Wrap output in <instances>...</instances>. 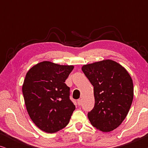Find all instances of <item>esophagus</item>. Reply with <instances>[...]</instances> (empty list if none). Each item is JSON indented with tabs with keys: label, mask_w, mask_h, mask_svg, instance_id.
Here are the masks:
<instances>
[{
	"label": "esophagus",
	"mask_w": 148,
	"mask_h": 148,
	"mask_svg": "<svg viewBox=\"0 0 148 148\" xmlns=\"http://www.w3.org/2000/svg\"><path fill=\"white\" fill-rule=\"evenodd\" d=\"M77 104H78L79 106H81V105H82V100H81V99H79V100H77Z\"/></svg>",
	"instance_id": "34e87169"
}]
</instances>
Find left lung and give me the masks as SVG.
<instances>
[{"instance_id":"1","label":"left lung","mask_w":148,"mask_h":148,"mask_svg":"<svg viewBox=\"0 0 148 148\" xmlns=\"http://www.w3.org/2000/svg\"><path fill=\"white\" fill-rule=\"evenodd\" d=\"M82 71L94 86L95 104L88 113L91 124L103 132L114 130L132 104V79L123 66L111 60L84 65Z\"/></svg>"}]
</instances>
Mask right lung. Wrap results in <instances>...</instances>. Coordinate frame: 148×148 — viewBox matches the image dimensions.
Returning a JSON list of instances; mask_svg holds the SVG:
<instances>
[{
  "label": "right lung",
  "instance_id": "1",
  "mask_svg": "<svg viewBox=\"0 0 148 148\" xmlns=\"http://www.w3.org/2000/svg\"><path fill=\"white\" fill-rule=\"evenodd\" d=\"M74 66L44 61L26 74L22 92L30 118L46 133H55L68 125L75 109L65 80Z\"/></svg>",
  "mask_w": 148,
  "mask_h": 148
}]
</instances>
